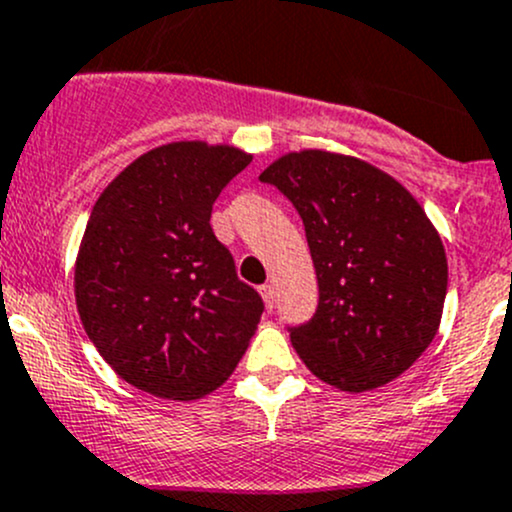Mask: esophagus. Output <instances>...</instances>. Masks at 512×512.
Instances as JSON below:
<instances>
[{
	"label": "esophagus",
	"mask_w": 512,
	"mask_h": 512,
	"mask_svg": "<svg viewBox=\"0 0 512 512\" xmlns=\"http://www.w3.org/2000/svg\"><path fill=\"white\" fill-rule=\"evenodd\" d=\"M260 294H262V299H265L267 309H272V304H275V287H272V285H262L260 287Z\"/></svg>",
	"instance_id": "esophagus-1"
}]
</instances>
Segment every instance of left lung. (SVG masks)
Here are the masks:
<instances>
[{
	"instance_id": "obj_1",
	"label": "left lung",
	"mask_w": 512,
	"mask_h": 512,
	"mask_svg": "<svg viewBox=\"0 0 512 512\" xmlns=\"http://www.w3.org/2000/svg\"><path fill=\"white\" fill-rule=\"evenodd\" d=\"M260 180L292 200L317 270V312L289 334L299 359L352 394L404 374L436 337L448 287L421 203L376 165L319 148L285 153Z\"/></svg>"
}]
</instances>
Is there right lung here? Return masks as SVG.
I'll return each mask as SVG.
<instances>
[{"label": "right lung", "instance_id": "right-lung-1", "mask_svg": "<svg viewBox=\"0 0 512 512\" xmlns=\"http://www.w3.org/2000/svg\"><path fill=\"white\" fill-rule=\"evenodd\" d=\"M250 153L205 141L153 148L98 195L74 294L106 364L136 389L193 401L225 384L262 317L210 213Z\"/></svg>", "mask_w": 512, "mask_h": 512}]
</instances>
